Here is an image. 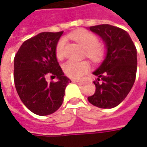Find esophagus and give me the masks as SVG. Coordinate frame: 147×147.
I'll return each instance as SVG.
<instances>
[{
    "mask_svg": "<svg viewBox=\"0 0 147 147\" xmlns=\"http://www.w3.org/2000/svg\"><path fill=\"white\" fill-rule=\"evenodd\" d=\"M72 82L77 84H81L83 83V81H79V80H72Z\"/></svg>",
    "mask_w": 147,
    "mask_h": 147,
    "instance_id": "esophagus-1",
    "label": "esophagus"
}]
</instances>
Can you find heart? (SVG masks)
Listing matches in <instances>:
<instances>
[{
	"instance_id": "heart-1",
	"label": "heart",
	"mask_w": 147,
	"mask_h": 147,
	"mask_svg": "<svg viewBox=\"0 0 147 147\" xmlns=\"http://www.w3.org/2000/svg\"><path fill=\"white\" fill-rule=\"evenodd\" d=\"M71 39L83 47L86 51V55L94 61L99 60L102 55V49L98 46V39L96 36L86 31H78L71 34ZM65 40L61 39L56 46V56L58 59H62L65 55ZM64 73L68 77L79 79L89 70V64L86 61L75 62L67 61L63 66Z\"/></svg>"
}]
</instances>
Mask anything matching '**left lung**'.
I'll return each mask as SVG.
<instances>
[{"instance_id": "1", "label": "left lung", "mask_w": 147, "mask_h": 147, "mask_svg": "<svg viewBox=\"0 0 147 147\" xmlns=\"http://www.w3.org/2000/svg\"><path fill=\"white\" fill-rule=\"evenodd\" d=\"M89 30L103 40L106 56L93 74L97 76L90 103L99 108L117 107L127 97L137 73V49L126 31L109 24L89 27Z\"/></svg>"}]
</instances>
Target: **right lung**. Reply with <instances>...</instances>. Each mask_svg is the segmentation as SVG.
<instances>
[{
    "label": "right lung",
    "mask_w": 147,
    "mask_h": 147,
    "mask_svg": "<svg viewBox=\"0 0 147 147\" xmlns=\"http://www.w3.org/2000/svg\"><path fill=\"white\" fill-rule=\"evenodd\" d=\"M63 32H41L24 41L13 60L14 84L23 103L38 115L55 112L63 104L71 80L64 76L56 57V46ZM48 75L56 82L45 80Z\"/></svg>",
    "instance_id": "1"
}]
</instances>
